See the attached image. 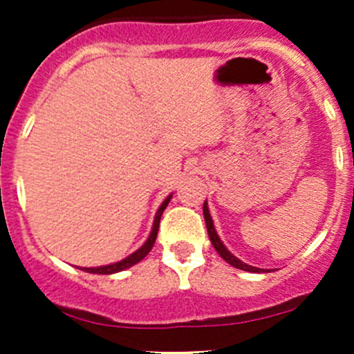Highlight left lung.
Returning <instances> with one entry per match:
<instances>
[{"label":"left lung","mask_w":354,"mask_h":354,"mask_svg":"<svg viewBox=\"0 0 354 354\" xmlns=\"http://www.w3.org/2000/svg\"><path fill=\"white\" fill-rule=\"evenodd\" d=\"M203 217H205V224H207V233H209V238L210 241H212L214 248L217 250V253H219L221 257H223L224 260H226L227 263H231L233 267H236V269H241V270H248V272H259V270L262 269H257V267H252L248 266V263L241 262L240 259H236V257L233 255V253L230 252V250L226 248V246L223 245V241L219 240V236H217L216 230H214V223L212 219H210V214H209V209H207V202L203 203Z\"/></svg>","instance_id":"8db88e82"}]
</instances>
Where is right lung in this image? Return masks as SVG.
I'll list each match as a JSON object with an SVG mask.
<instances>
[{
  "instance_id": "right-lung-1",
  "label": "right lung",
  "mask_w": 354,
  "mask_h": 354,
  "mask_svg": "<svg viewBox=\"0 0 354 354\" xmlns=\"http://www.w3.org/2000/svg\"><path fill=\"white\" fill-rule=\"evenodd\" d=\"M171 200V195L167 197L166 200L162 202V205L159 207V210H157L156 214V219H154V226H152V233L151 236H149V240L145 241V245L142 246V248H138L137 252L131 253L130 257H127L124 260H121V262H116V263H111V266H102V267H92V269H84L87 270V272L91 274H114V272H120V270H124L128 269V267L135 266V263L140 262L142 259H144L145 255H147L149 252L152 250V246L156 243V238H157V230H159V221H160V216H162L164 209L167 207V203H169Z\"/></svg>"
}]
</instances>
